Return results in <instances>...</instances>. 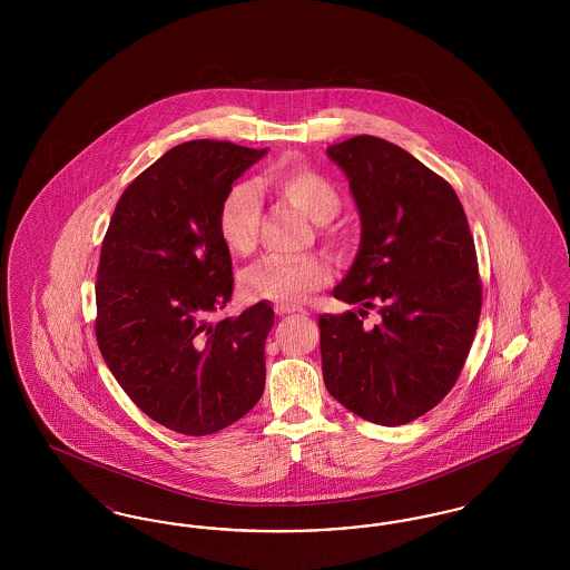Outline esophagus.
I'll list each match as a JSON object with an SVG mask.
<instances>
[{
    "label": "esophagus",
    "mask_w": 570,
    "mask_h": 570,
    "mask_svg": "<svg viewBox=\"0 0 570 570\" xmlns=\"http://www.w3.org/2000/svg\"><path fill=\"white\" fill-rule=\"evenodd\" d=\"M275 312H277L279 316H288V314L301 312V307H295V305H277V307H275Z\"/></svg>",
    "instance_id": "34e87169"
}]
</instances>
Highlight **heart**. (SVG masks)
Masks as SVG:
<instances>
[{"label":"heart","instance_id":"obj_1","mask_svg":"<svg viewBox=\"0 0 570 570\" xmlns=\"http://www.w3.org/2000/svg\"><path fill=\"white\" fill-rule=\"evenodd\" d=\"M269 190L293 203L316 224H325L340 212V194L321 173L305 166H277L263 177ZM261 219V196L249 184H235L217 209V235L235 256H249L256 249ZM331 267L318 254L267 256L239 277V291L247 301H272L293 305L316 288L325 286Z\"/></svg>","mask_w":570,"mask_h":570}]
</instances>
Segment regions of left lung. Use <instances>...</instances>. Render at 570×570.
Listing matches in <instances>:
<instances>
[{
	"mask_svg": "<svg viewBox=\"0 0 570 570\" xmlns=\"http://www.w3.org/2000/svg\"><path fill=\"white\" fill-rule=\"evenodd\" d=\"M353 191L361 245L333 297L356 312L323 314L326 391L365 421L404 425L453 389L481 316L474 239L455 190L406 149L361 135L328 145ZM379 308L381 323L358 315Z\"/></svg>",
	"mask_w": 570,
	"mask_h": 570,
	"instance_id": "8db88e82",
	"label": "left lung"
}]
</instances>
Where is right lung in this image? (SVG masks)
Returning <instances> with one entry per match:
<instances>
[{"mask_svg":"<svg viewBox=\"0 0 570 570\" xmlns=\"http://www.w3.org/2000/svg\"><path fill=\"white\" fill-rule=\"evenodd\" d=\"M265 154L226 140L173 147L124 190L102 242L100 353L136 406L177 434H216L265 391L272 305L209 321L233 297L217 209Z\"/></svg>","mask_w":570,"mask_h":570,"instance_id":"1","label":"right lung"}]
</instances>
